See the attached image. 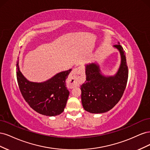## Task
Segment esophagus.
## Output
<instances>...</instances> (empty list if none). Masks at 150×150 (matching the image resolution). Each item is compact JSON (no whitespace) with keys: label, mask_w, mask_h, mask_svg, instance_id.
Returning a JSON list of instances; mask_svg holds the SVG:
<instances>
[{"label":"esophagus","mask_w":150,"mask_h":150,"mask_svg":"<svg viewBox=\"0 0 150 150\" xmlns=\"http://www.w3.org/2000/svg\"><path fill=\"white\" fill-rule=\"evenodd\" d=\"M83 80V74L79 68H74L69 77V83L71 88L79 86Z\"/></svg>","instance_id":"obj_1"}]
</instances>
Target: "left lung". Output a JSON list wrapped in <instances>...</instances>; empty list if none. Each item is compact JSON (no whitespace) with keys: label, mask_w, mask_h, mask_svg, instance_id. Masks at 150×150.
Masks as SVG:
<instances>
[{"label":"left lung","mask_w":150,"mask_h":150,"mask_svg":"<svg viewBox=\"0 0 150 150\" xmlns=\"http://www.w3.org/2000/svg\"><path fill=\"white\" fill-rule=\"evenodd\" d=\"M113 46L120 52L121 62L114 75L104 74L97 62L86 64V80L81 86V102L84 110L94 114L106 112L119 102L126 88L128 69L123 48L120 42Z\"/></svg>","instance_id":"obj_1"}]
</instances>
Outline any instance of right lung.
Masks as SVG:
<instances>
[{
  "instance_id": "add662e5",
  "label": "right lung",
  "mask_w": 150,
  "mask_h": 150,
  "mask_svg": "<svg viewBox=\"0 0 150 150\" xmlns=\"http://www.w3.org/2000/svg\"><path fill=\"white\" fill-rule=\"evenodd\" d=\"M17 83L22 96L37 112L44 116H55L61 114L66 107L69 92L66 85L72 69L60 72L41 83L32 82L22 73L17 64Z\"/></svg>"
}]
</instances>
